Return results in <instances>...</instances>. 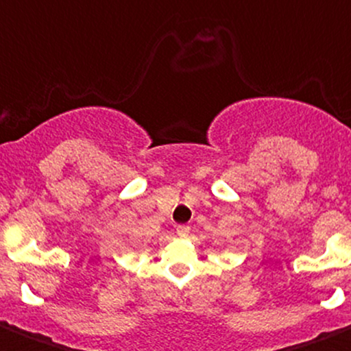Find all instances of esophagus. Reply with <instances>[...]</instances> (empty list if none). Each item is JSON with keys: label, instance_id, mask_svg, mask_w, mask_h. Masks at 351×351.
Returning a JSON list of instances; mask_svg holds the SVG:
<instances>
[{"label": "esophagus", "instance_id": "obj_1", "mask_svg": "<svg viewBox=\"0 0 351 351\" xmlns=\"http://www.w3.org/2000/svg\"><path fill=\"white\" fill-rule=\"evenodd\" d=\"M176 233H178L180 237H186V234L190 233V226H186V224H178V226H176Z\"/></svg>", "mask_w": 351, "mask_h": 351}]
</instances>
